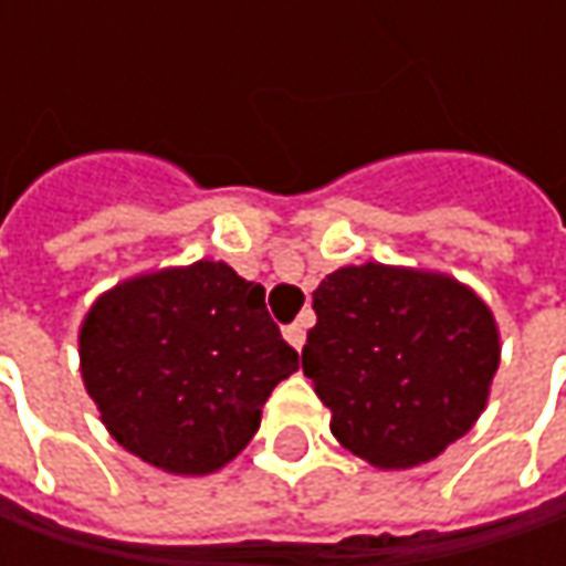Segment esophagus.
Returning a JSON list of instances; mask_svg holds the SVG:
<instances>
[{"label": "esophagus", "instance_id": "34e87169", "mask_svg": "<svg viewBox=\"0 0 566 566\" xmlns=\"http://www.w3.org/2000/svg\"><path fill=\"white\" fill-rule=\"evenodd\" d=\"M283 334H286V339L293 343L295 349H302V346H305V324H302V321H295V324H290V327H286Z\"/></svg>", "mask_w": 566, "mask_h": 566}]
</instances>
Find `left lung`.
I'll use <instances>...</instances> for the list:
<instances>
[{
  "instance_id": "left-lung-1",
  "label": "left lung",
  "mask_w": 566,
  "mask_h": 566,
  "mask_svg": "<svg viewBox=\"0 0 566 566\" xmlns=\"http://www.w3.org/2000/svg\"><path fill=\"white\" fill-rule=\"evenodd\" d=\"M302 371L339 444L378 469H412L463 438L501 361L491 308L453 276L387 264L327 273Z\"/></svg>"
}]
</instances>
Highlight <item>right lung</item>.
Returning <instances> with one entry per match:
<instances>
[{"label": "right lung", "mask_w": 566, "mask_h": 566, "mask_svg": "<svg viewBox=\"0 0 566 566\" xmlns=\"http://www.w3.org/2000/svg\"><path fill=\"white\" fill-rule=\"evenodd\" d=\"M77 346L106 431L172 475L227 467L273 387L298 368L264 286L223 261L125 280L91 305Z\"/></svg>", "instance_id": "add662e5"}]
</instances>
